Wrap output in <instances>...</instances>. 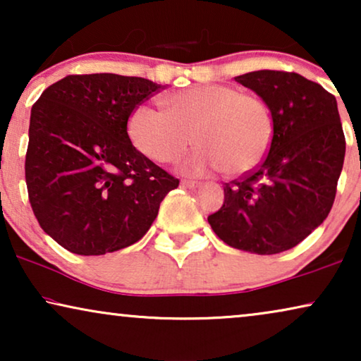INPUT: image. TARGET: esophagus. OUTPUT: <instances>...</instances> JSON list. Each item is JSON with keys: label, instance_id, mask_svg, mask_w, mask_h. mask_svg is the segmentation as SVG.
<instances>
[{"label": "esophagus", "instance_id": "34e87169", "mask_svg": "<svg viewBox=\"0 0 361 361\" xmlns=\"http://www.w3.org/2000/svg\"><path fill=\"white\" fill-rule=\"evenodd\" d=\"M180 185H182V187H185V189H197V187L200 185V182H197V180H187V179H184V180H180Z\"/></svg>", "mask_w": 361, "mask_h": 361}]
</instances>
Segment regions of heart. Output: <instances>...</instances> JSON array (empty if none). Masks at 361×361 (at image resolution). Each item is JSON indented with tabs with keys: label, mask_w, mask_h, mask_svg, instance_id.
I'll use <instances>...</instances> for the list:
<instances>
[{
	"label": "heart",
	"mask_w": 361,
	"mask_h": 361,
	"mask_svg": "<svg viewBox=\"0 0 361 361\" xmlns=\"http://www.w3.org/2000/svg\"><path fill=\"white\" fill-rule=\"evenodd\" d=\"M166 111L141 105L128 120V135L141 154L172 164L194 141L182 161L189 176L221 171L240 177L255 171L274 137V118L264 98L233 85H197L162 98Z\"/></svg>",
	"instance_id": "1"
}]
</instances>
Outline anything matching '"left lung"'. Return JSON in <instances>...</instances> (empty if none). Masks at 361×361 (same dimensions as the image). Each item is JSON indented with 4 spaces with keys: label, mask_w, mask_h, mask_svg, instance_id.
<instances>
[{
    "label": "left lung",
    "mask_w": 361,
    "mask_h": 361,
    "mask_svg": "<svg viewBox=\"0 0 361 361\" xmlns=\"http://www.w3.org/2000/svg\"><path fill=\"white\" fill-rule=\"evenodd\" d=\"M235 80L268 102L274 137L255 171L225 184L224 205L209 224L236 250L276 255L312 233L334 205L345 157L337 100L294 72L256 71Z\"/></svg>",
    "instance_id": "8db88e82"
}]
</instances>
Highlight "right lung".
<instances>
[{
    "label": "right lung",
    "mask_w": 361,
    "mask_h": 361,
    "mask_svg": "<svg viewBox=\"0 0 361 361\" xmlns=\"http://www.w3.org/2000/svg\"><path fill=\"white\" fill-rule=\"evenodd\" d=\"M161 88L116 73L67 75L32 105L29 202L41 228L71 253L98 256L136 243L179 185L128 136L131 113Z\"/></svg>",
    "instance_id": "1"
}]
</instances>
